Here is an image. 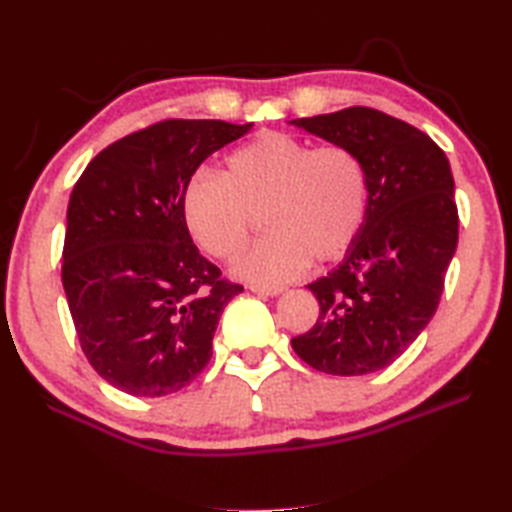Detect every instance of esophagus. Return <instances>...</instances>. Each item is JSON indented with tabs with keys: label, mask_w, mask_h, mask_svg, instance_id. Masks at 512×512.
<instances>
[{
	"label": "esophagus",
	"mask_w": 512,
	"mask_h": 512,
	"mask_svg": "<svg viewBox=\"0 0 512 512\" xmlns=\"http://www.w3.org/2000/svg\"><path fill=\"white\" fill-rule=\"evenodd\" d=\"M250 291L253 293H257V295H266V297H275V295H280L284 288H280V286H257V284H250L248 286Z\"/></svg>",
	"instance_id": "34e87169"
}]
</instances>
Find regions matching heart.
I'll return each instance as SVG.
<instances>
[{
    "instance_id": "heart-1",
    "label": "heart",
    "mask_w": 512,
    "mask_h": 512,
    "mask_svg": "<svg viewBox=\"0 0 512 512\" xmlns=\"http://www.w3.org/2000/svg\"><path fill=\"white\" fill-rule=\"evenodd\" d=\"M367 167L347 145L311 147L284 132H264L226 159V176L199 172L185 188L192 237L230 262L264 217L268 237L235 271L257 284L295 280L309 262L347 253L365 224Z\"/></svg>"
}]
</instances>
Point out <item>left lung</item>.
Masks as SVG:
<instances>
[{"label": "left lung", "mask_w": 512, "mask_h": 512, "mask_svg": "<svg viewBox=\"0 0 512 512\" xmlns=\"http://www.w3.org/2000/svg\"><path fill=\"white\" fill-rule=\"evenodd\" d=\"M291 125L351 147L369 179L365 224L345 259L306 286L320 315L291 345L324 374H371L401 358L439 306L459 241L450 161L421 129L378 109L349 107Z\"/></svg>", "instance_id": "left-lung-1"}]
</instances>
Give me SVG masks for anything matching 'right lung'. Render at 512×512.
<instances>
[{"label":"right lung","instance_id":"obj_1","mask_svg":"<svg viewBox=\"0 0 512 512\" xmlns=\"http://www.w3.org/2000/svg\"><path fill=\"white\" fill-rule=\"evenodd\" d=\"M250 127L163 120L105 147L73 185L62 286L82 351L120 392L174 394L210 362L244 286L192 244L183 197L197 167Z\"/></svg>","mask_w":512,"mask_h":512}]
</instances>
